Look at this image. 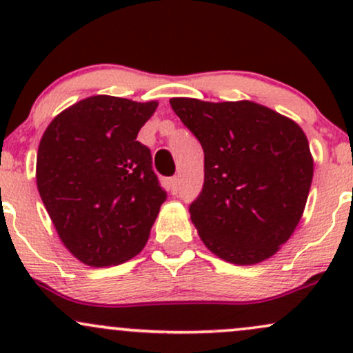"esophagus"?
<instances>
[{"mask_svg": "<svg viewBox=\"0 0 353 353\" xmlns=\"http://www.w3.org/2000/svg\"><path fill=\"white\" fill-rule=\"evenodd\" d=\"M169 189H171L172 194H177V190H179V177L174 176L169 179Z\"/></svg>", "mask_w": 353, "mask_h": 353, "instance_id": "1", "label": "esophagus"}]
</instances>
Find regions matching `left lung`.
<instances>
[{
  "mask_svg": "<svg viewBox=\"0 0 353 353\" xmlns=\"http://www.w3.org/2000/svg\"><path fill=\"white\" fill-rule=\"evenodd\" d=\"M169 103L204 149V185L189 208L204 245L237 265L272 257L297 228L314 177L301 125L254 101Z\"/></svg>",
  "mask_w": 353,
  "mask_h": 353,
  "instance_id": "1",
  "label": "left lung"
}]
</instances>
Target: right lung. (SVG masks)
<instances>
[{
	"label": "right lung",
	"mask_w": 353,
	"mask_h": 353,
	"mask_svg": "<svg viewBox=\"0 0 353 353\" xmlns=\"http://www.w3.org/2000/svg\"><path fill=\"white\" fill-rule=\"evenodd\" d=\"M157 101L98 94L51 121L36 159V184L66 249L83 264H123L144 249L165 201L137 132Z\"/></svg>",
	"instance_id": "1"
}]
</instances>
